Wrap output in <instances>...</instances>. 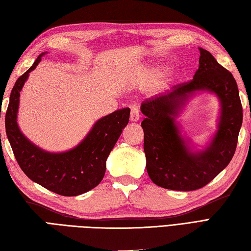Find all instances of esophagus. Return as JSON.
<instances>
[{"label":"esophagus","mask_w":251,"mask_h":251,"mask_svg":"<svg viewBox=\"0 0 251 251\" xmlns=\"http://www.w3.org/2000/svg\"><path fill=\"white\" fill-rule=\"evenodd\" d=\"M130 120L132 122H136L139 120V109L137 106H132L131 107V113H130Z\"/></svg>","instance_id":"1"}]
</instances>
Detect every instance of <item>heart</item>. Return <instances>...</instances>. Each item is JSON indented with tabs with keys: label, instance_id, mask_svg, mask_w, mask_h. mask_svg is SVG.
Masks as SVG:
<instances>
[{
	"label": "heart",
	"instance_id": "heart-1",
	"mask_svg": "<svg viewBox=\"0 0 251 251\" xmlns=\"http://www.w3.org/2000/svg\"><path fill=\"white\" fill-rule=\"evenodd\" d=\"M165 70H166V67L164 65H155L153 67H150L149 69H147L143 73V82L144 83H152L155 82L156 79L160 78L163 75Z\"/></svg>",
	"mask_w": 251,
	"mask_h": 251
}]
</instances>
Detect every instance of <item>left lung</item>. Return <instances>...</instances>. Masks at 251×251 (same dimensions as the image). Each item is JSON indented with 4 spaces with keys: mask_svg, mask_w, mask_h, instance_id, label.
<instances>
[{
    "mask_svg": "<svg viewBox=\"0 0 251 251\" xmlns=\"http://www.w3.org/2000/svg\"><path fill=\"white\" fill-rule=\"evenodd\" d=\"M199 68L192 81L145 100L140 109L147 172L157 186L189 192L205 186L228 166L234 155L243 121L238 88L232 73L199 48ZM197 91L215 93L221 102L219 129L204 151H192L179 134L175 118Z\"/></svg>",
    "mask_w": 251,
    "mask_h": 251,
    "instance_id": "left-lung-1",
    "label": "left lung"
}]
</instances>
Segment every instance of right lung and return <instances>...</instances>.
<instances>
[{
	"label": "right lung",
	"mask_w": 251,
	"mask_h": 251,
	"mask_svg": "<svg viewBox=\"0 0 251 251\" xmlns=\"http://www.w3.org/2000/svg\"><path fill=\"white\" fill-rule=\"evenodd\" d=\"M45 54L41 53L15 83L5 116L6 134L18 164L30 180L62 196H77L102 181L107 156L129 122L130 108L117 109L98 120L87 136L69 151L51 153L40 149L23 135L17 114L23 85Z\"/></svg>",
	"instance_id": "obj_1"
}]
</instances>
